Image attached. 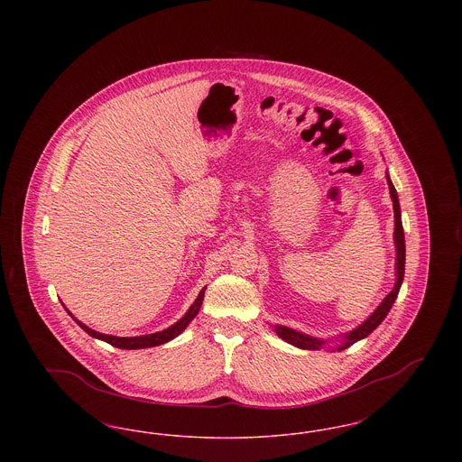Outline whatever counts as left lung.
<instances>
[{
  "label": "left lung",
  "instance_id": "obj_1",
  "mask_svg": "<svg viewBox=\"0 0 462 462\" xmlns=\"http://www.w3.org/2000/svg\"><path fill=\"white\" fill-rule=\"evenodd\" d=\"M386 180H388L390 196H392V200H393V213H395V234H393L396 245L395 287H393L392 292L383 300V303L375 308V311H374L373 315H371L365 322H362L358 328H355V329L350 330V332L343 334L341 343L337 345V352L346 350L348 346H352L353 343H356V341L367 337V336L386 319L388 311L392 310L393 303H395L398 291H400L402 281H403V273H405V237H403V226H402V218H400V204H398V196H396L395 187H393L390 176L386 175ZM273 329L279 334V337H282L289 345H294V346H298V348H301V350H320L322 345H326L324 339L311 337V336H307V334H303V332L289 329V328H284V326H275Z\"/></svg>",
  "mask_w": 462,
  "mask_h": 462
}]
</instances>
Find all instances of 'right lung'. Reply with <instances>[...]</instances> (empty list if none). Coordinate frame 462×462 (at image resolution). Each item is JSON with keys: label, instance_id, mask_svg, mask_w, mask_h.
Wrapping results in <instances>:
<instances>
[{"label": "right lung", "instance_id": "add662e5", "mask_svg": "<svg viewBox=\"0 0 462 462\" xmlns=\"http://www.w3.org/2000/svg\"><path fill=\"white\" fill-rule=\"evenodd\" d=\"M202 300H204V289L199 292L198 300L194 301V305L189 308V311L173 324L171 328L168 329L161 330V332H154V334H145V336H133V337H117V336H110V334H102V332H97V330L89 329L88 326H85L83 322H79L76 317H72L76 320V324L83 330H87L91 337H97V339H102L106 343H109L116 348H123V350H138V348H151V346H159V345H164L171 339H175L178 334H181L185 328L194 320V317L199 313V308L202 305ZM67 310V308H66ZM69 315H72L69 310H67Z\"/></svg>", "mask_w": 462, "mask_h": 462}]
</instances>
